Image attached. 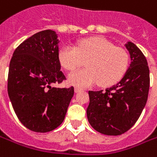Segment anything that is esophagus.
Here are the masks:
<instances>
[{"mask_svg": "<svg viewBox=\"0 0 157 157\" xmlns=\"http://www.w3.org/2000/svg\"><path fill=\"white\" fill-rule=\"evenodd\" d=\"M80 91H82V89H81V88H78V87H75V93H78Z\"/></svg>", "mask_w": 157, "mask_h": 157, "instance_id": "34e87169", "label": "esophagus"}]
</instances>
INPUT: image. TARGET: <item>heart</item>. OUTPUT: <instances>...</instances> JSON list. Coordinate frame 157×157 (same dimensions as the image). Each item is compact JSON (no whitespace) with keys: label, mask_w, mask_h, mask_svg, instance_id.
I'll return each mask as SVG.
<instances>
[{"label":"heart","mask_w":157,"mask_h":157,"mask_svg":"<svg viewBox=\"0 0 157 157\" xmlns=\"http://www.w3.org/2000/svg\"><path fill=\"white\" fill-rule=\"evenodd\" d=\"M58 59L63 68L72 71L84 62L87 68L68 75V82L78 87L96 83L108 87L116 83L123 76L128 66V55L125 49L101 37L79 41L76 47L62 46Z\"/></svg>","instance_id":"b5f03b06"}]
</instances>
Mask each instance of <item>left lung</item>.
<instances>
[{"instance_id": "8db88e82", "label": "left lung", "mask_w": 157, "mask_h": 157, "mask_svg": "<svg viewBox=\"0 0 157 157\" xmlns=\"http://www.w3.org/2000/svg\"><path fill=\"white\" fill-rule=\"evenodd\" d=\"M125 47L131 62L122 79L105 90L89 91L87 116L96 131L119 136L132 127L148 100L149 69L143 52L131 41Z\"/></svg>"}]
</instances>
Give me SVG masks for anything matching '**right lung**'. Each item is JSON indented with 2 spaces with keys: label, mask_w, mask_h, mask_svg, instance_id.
I'll return each instance as SVG.
<instances>
[{
  "label": "right lung",
  "mask_w": 157,
  "mask_h": 157,
  "mask_svg": "<svg viewBox=\"0 0 157 157\" xmlns=\"http://www.w3.org/2000/svg\"><path fill=\"white\" fill-rule=\"evenodd\" d=\"M58 43L55 31L38 32L16 48L9 63V99L20 122L35 132L60 126L74 95V87L51 86L66 79L58 59Z\"/></svg>",
  "instance_id": "obj_1"
}]
</instances>
